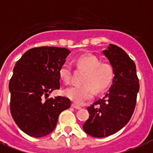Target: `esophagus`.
Masks as SVG:
<instances>
[{"label":"esophagus","instance_id":"34e87169","mask_svg":"<svg viewBox=\"0 0 153 153\" xmlns=\"http://www.w3.org/2000/svg\"><path fill=\"white\" fill-rule=\"evenodd\" d=\"M71 107H73V108H74V109H80L82 108L81 106H79V105H78L74 104V103H72Z\"/></svg>","mask_w":153,"mask_h":153}]
</instances>
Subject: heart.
<instances>
[{"instance_id": "obj_1", "label": "heart", "mask_w": 153, "mask_h": 153, "mask_svg": "<svg viewBox=\"0 0 153 153\" xmlns=\"http://www.w3.org/2000/svg\"><path fill=\"white\" fill-rule=\"evenodd\" d=\"M77 63L79 67L87 71L83 85L68 87L64 94L77 104H83L94 97L96 89L98 91H104L114 79V69L109 63H102L98 57L93 55H85L79 58ZM59 77L66 84L72 80V66L69 62H65L59 68Z\"/></svg>"}]
</instances>
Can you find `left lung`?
Masks as SVG:
<instances>
[{"instance_id": "obj_1", "label": "left lung", "mask_w": 153, "mask_h": 153, "mask_svg": "<svg viewBox=\"0 0 153 153\" xmlns=\"http://www.w3.org/2000/svg\"><path fill=\"white\" fill-rule=\"evenodd\" d=\"M102 53L113 67L114 77L104 98L87 108L90 117L82 128L94 137L112 135L128 123L140 88L135 63L123 49L109 44Z\"/></svg>"}]
</instances>
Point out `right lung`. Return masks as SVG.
I'll return each mask as SVG.
<instances>
[{"label": "right lung", "mask_w": 153, "mask_h": 153, "mask_svg": "<svg viewBox=\"0 0 153 153\" xmlns=\"http://www.w3.org/2000/svg\"><path fill=\"white\" fill-rule=\"evenodd\" d=\"M71 51L56 47L27 51L13 68L8 88L10 111L21 130L33 137L51 133L60 113L71 106L69 98L49 94L60 88L59 68Z\"/></svg>", "instance_id": "1"}]
</instances>
